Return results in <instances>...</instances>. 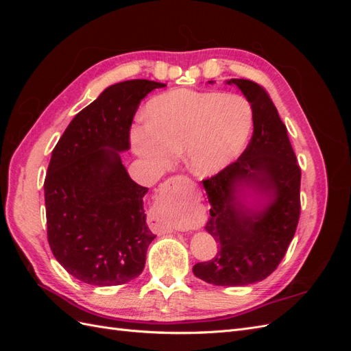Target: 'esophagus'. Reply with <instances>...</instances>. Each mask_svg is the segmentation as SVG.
I'll use <instances>...</instances> for the list:
<instances>
[{"label":"esophagus","instance_id":"obj_1","mask_svg":"<svg viewBox=\"0 0 351 351\" xmlns=\"http://www.w3.org/2000/svg\"><path fill=\"white\" fill-rule=\"evenodd\" d=\"M169 183H174V178H173V180H169Z\"/></svg>","mask_w":351,"mask_h":351}]
</instances>
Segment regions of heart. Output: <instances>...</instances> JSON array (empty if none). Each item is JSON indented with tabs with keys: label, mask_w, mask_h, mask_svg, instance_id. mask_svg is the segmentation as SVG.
<instances>
[{
	"label": "heart",
	"mask_w": 351,
	"mask_h": 351,
	"mask_svg": "<svg viewBox=\"0 0 351 351\" xmlns=\"http://www.w3.org/2000/svg\"><path fill=\"white\" fill-rule=\"evenodd\" d=\"M146 120L133 127L130 143L151 171H167L184 152L189 171L204 178L221 173L239 156L253 115L239 95L177 89L151 99Z\"/></svg>",
	"instance_id": "1"
}]
</instances>
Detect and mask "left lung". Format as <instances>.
<instances>
[{
  "mask_svg": "<svg viewBox=\"0 0 351 351\" xmlns=\"http://www.w3.org/2000/svg\"><path fill=\"white\" fill-rule=\"evenodd\" d=\"M227 84L249 101L253 136L236 162L204 180L210 204L205 228L219 252L196 263L193 274L214 285L241 287L267 278L289 249L300 217L302 171L267 90L246 79Z\"/></svg>",
  "mask_w": 351,
  "mask_h": 351,
  "instance_id": "8db88e82",
  "label": "left lung"
}]
</instances>
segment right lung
Returning <instances> with one entry per match:
<instances>
[{"mask_svg":"<svg viewBox=\"0 0 351 351\" xmlns=\"http://www.w3.org/2000/svg\"><path fill=\"white\" fill-rule=\"evenodd\" d=\"M167 84L146 79L111 84L83 108L60 137L45 177L48 243L74 278L98 287L139 277L155 234L143 197L120 152L141 101Z\"/></svg>","mask_w":351,"mask_h":351,"instance_id":"obj_1","label":"right lung"}]
</instances>
